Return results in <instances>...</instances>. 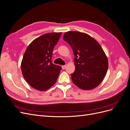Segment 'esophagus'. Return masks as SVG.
I'll return each instance as SVG.
<instances>
[{
  "mask_svg": "<svg viewBox=\"0 0 130 130\" xmlns=\"http://www.w3.org/2000/svg\"><path fill=\"white\" fill-rule=\"evenodd\" d=\"M62 68L63 69H66V65H64V66H62Z\"/></svg>",
  "mask_w": 130,
  "mask_h": 130,
  "instance_id": "esophagus-1",
  "label": "esophagus"
}]
</instances>
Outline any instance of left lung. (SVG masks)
<instances>
[{
	"label": "left lung",
	"instance_id": "obj_1",
	"mask_svg": "<svg viewBox=\"0 0 130 130\" xmlns=\"http://www.w3.org/2000/svg\"><path fill=\"white\" fill-rule=\"evenodd\" d=\"M63 40L72 47L75 55V72L71 74L75 85L83 90L96 88L103 81L108 67L104 50L95 39L78 31H68Z\"/></svg>",
	"mask_w": 130,
	"mask_h": 130
}]
</instances>
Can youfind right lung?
<instances>
[{"instance_id":"obj_1","label":"right lung","mask_w":130,"mask_h":130,"mask_svg":"<svg viewBox=\"0 0 130 130\" xmlns=\"http://www.w3.org/2000/svg\"><path fill=\"white\" fill-rule=\"evenodd\" d=\"M61 34L43 35L35 39L25 50L21 62L22 72L26 82L35 89L44 91L55 84L61 67L52 63V52Z\"/></svg>"}]
</instances>
